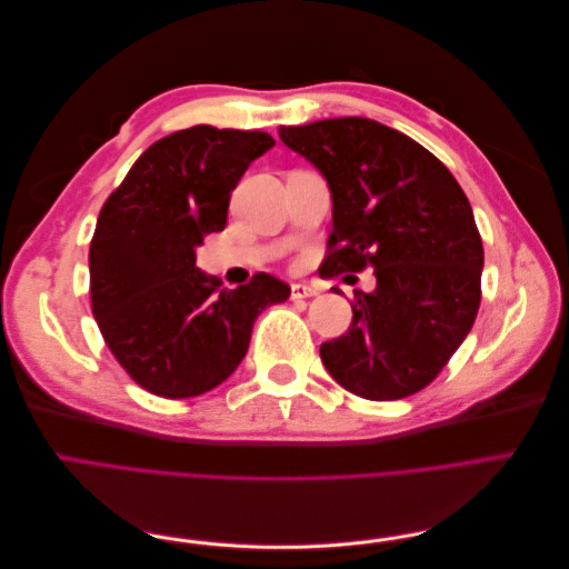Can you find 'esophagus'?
Returning <instances> with one entry per match:
<instances>
[{
  "label": "esophagus",
  "mask_w": 569,
  "mask_h": 569,
  "mask_svg": "<svg viewBox=\"0 0 569 569\" xmlns=\"http://www.w3.org/2000/svg\"><path fill=\"white\" fill-rule=\"evenodd\" d=\"M318 291L313 289V287H308V284H291V299H308V297H316Z\"/></svg>",
  "instance_id": "1"
}]
</instances>
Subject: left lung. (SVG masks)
<instances>
[{"label": "left lung", "instance_id": "8db88e82", "mask_svg": "<svg viewBox=\"0 0 569 569\" xmlns=\"http://www.w3.org/2000/svg\"><path fill=\"white\" fill-rule=\"evenodd\" d=\"M278 132L330 187L322 274L372 266L377 278L372 291H356L349 330L320 347L327 372L370 401L420 391L477 318L485 249L468 197L435 153L377 120L325 118Z\"/></svg>", "mask_w": 569, "mask_h": 569}]
</instances>
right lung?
Returning a JSON list of instances; mask_svg holds the SVG:
<instances>
[{
	"instance_id": "right-lung-1",
	"label": "right lung",
	"mask_w": 569,
	"mask_h": 569,
	"mask_svg": "<svg viewBox=\"0 0 569 569\" xmlns=\"http://www.w3.org/2000/svg\"><path fill=\"white\" fill-rule=\"evenodd\" d=\"M268 132L194 126L153 142L101 206L90 244L92 313L132 380L163 399L211 391L242 363L256 318L289 299L268 272L220 289L197 268L203 237L228 222L230 194Z\"/></svg>"
}]
</instances>
